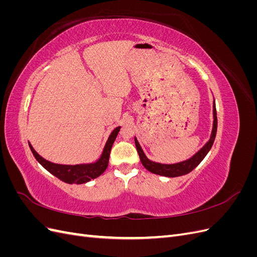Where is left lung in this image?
Returning a JSON list of instances; mask_svg holds the SVG:
<instances>
[{
  "mask_svg": "<svg viewBox=\"0 0 257 257\" xmlns=\"http://www.w3.org/2000/svg\"><path fill=\"white\" fill-rule=\"evenodd\" d=\"M213 128H212V134L211 137H210V141L201 148V149L192 157L190 160H186L181 163H177V164H172V165H167V164H160V163H154L150 160H148L147 157L145 155L144 151L142 150L141 146H139L137 139L135 138V145H136V149L139 154V158H141L142 164L146 167V169L149 170V172L157 174L160 176H165V177H179V176H184L186 174L191 173L192 170L195 168L199 163L204 160V158L209 152V150L211 149V147L213 145V142L215 139L216 135V128H217V118H216V109H215V103L213 104Z\"/></svg>",
  "mask_w": 257,
  "mask_h": 257,
  "instance_id": "obj_1",
  "label": "left lung"
}]
</instances>
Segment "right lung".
I'll return each mask as SVG.
<instances>
[{
	"instance_id": "right-lung-1",
	"label": "right lung",
	"mask_w": 257,
	"mask_h": 257,
	"mask_svg": "<svg viewBox=\"0 0 257 257\" xmlns=\"http://www.w3.org/2000/svg\"><path fill=\"white\" fill-rule=\"evenodd\" d=\"M119 131H120V127H116L112 132L109 138H108L105 149L103 151V154L102 157H100V159L96 163H93V164H88V165L53 164V163L43 159L40 154H37L36 151L32 148V146L31 145L29 146L35 159L41 163V165H43V167L47 169L48 172L51 173L53 176H56L57 178L60 179V180L69 184H73V183L80 184V183L88 182L92 180V179L97 178L105 172L108 166V162H109V155H110L112 144L114 143V139L116 135H118Z\"/></svg>"
}]
</instances>
